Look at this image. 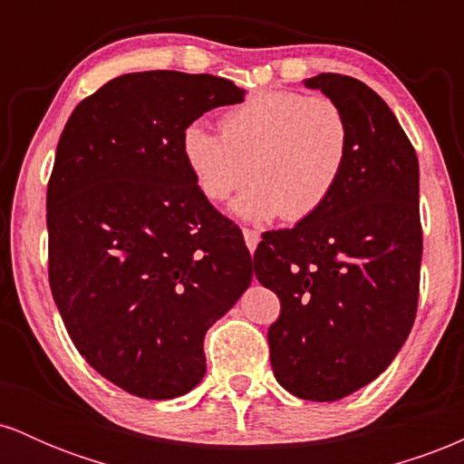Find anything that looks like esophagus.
<instances>
[{
	"mask_svg": "<svg viewBox=\"0 0 464 464\" xmlns=\"http://www.w3.org/2000/svg\"><path fill=\"white\" fill-rule=\"evenodd\" d=\"M242 233H244V242H246V246H248V250L250 253H253L255 248H257V244H259V231H255V228H242Z\"/></svg>",
	"mask_w": 464,
	"mask_h": 464,
	"instance_id": "1",
	"label": "esophagus"
}]
</instances>
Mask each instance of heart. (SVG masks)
<instances>
[{"label":"heart","mask_w":464,"mask_h":464,"mask_svg":"<svg viewBox=\"0 0 464 464\" xmlns=\"http://www.w3.org/2000/svg\"><path fill=\"white\" fill-rule=\"evenodd\" d=\"M349 146V121L338 104L281 89L228 109L220 135L194 121L180 137L183 161L207 200L225 202L253 180L231 205L250 222L276 216L301 222L318 214L343 179Z\"/></svg>","instance_id":"heart-1"}]
</instances>
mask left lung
<instances>
[{"label": "left lung", "instance_id": "left-lung-1", "mask_svg": "<svg viewBox=\"0 0 464 464\" xmlns=\"http://www.w3.org/2000/svg\"><path fill=\"white\" fill-rule=\"evenodd\" d=\"M303 84L347 117V168L318 214L264 233L253 262L281 301L268 329L276 382L307 401H338L388 369L417 316L419 161L364 82L321 73Z\"/></svg>", "mask_w": 464, "mask_h": 464}]
</instances>
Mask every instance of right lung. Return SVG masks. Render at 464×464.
<instances>
[{
	"label": "right lung",
	"mask_w": 464,
	"mask_h": 464,
	"mask_svg": "<svg viewBox=\"0 0 464 464\" xmlns=\"http://www.w3.org/2000/svg\"><path fill=\"white\" fill-rule=\"evenodd\" d=\"M244 89L209 73L109 80L65 124L47 185L50 285L100 375L174 399L207 371V329L253 279L248 248L191 179L180 137Z\"/></svg>",
	"instance_id": "obj_1"
}]
</instances>
